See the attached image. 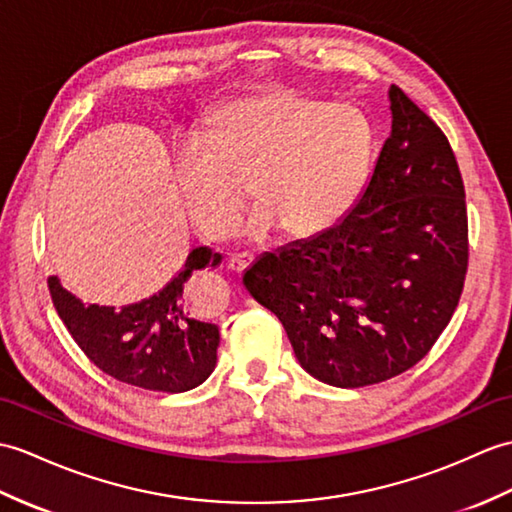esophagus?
<instances>
[{
	"instance_id": "esophagus-1",
	"label": "esophagus",
	"mask_w": 512,
	"mask_h": 512,
	"mask_svg": "<svg viewBox=\"0 0 512 512\" xmlns=\"http://www.w3.org/2000/svg\"><path fill=\"white\" fill-rule=\"evenodd\" d=\"M251 264H253V257L242 253V255H231L229 261H227V268L233 270V272H237V275H240V272H244Z\"/></svg>"
}]
</instances>
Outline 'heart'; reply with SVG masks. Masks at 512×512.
Here are the masks:
<instances>
[{"instance_id": "heart-1", "label": "heart", "mask_w": 512, "mask_h": 512, "mask_svg": "<svg viewBox=\"0 0 512 512\" xmlns=\"http://www.w3.org/2000/svg\"><path fill=\"white\" fill-rule=\"evenodd\" d=\"M375 133L349 104H329L290 87H266L209 117L207 139L192 137L174 157L187 218L216 240L246 200V240L283 227L290 237L329 231L358 202L371 168Z\"/></svg>"}]
</instances>
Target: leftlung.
<instances>
[{
	"label": "left lung",
	"mask_w": 512,
	"mask_h": 512,
	"mask_svg": "<svg viewBox=\"0 0 512 512\" xmlns=\"http://www.w3.org/2000/svg\"><path fill=\"white\" fill-rule=\"evenodd\" d=\"M390 137L355 207L329 231L244 272L318 382L360 388L408 371L454 316L467 275V205L443 130L392 85Z\"/></svg>",
	"instance_id": "left-lung-1"
}]
</instances>
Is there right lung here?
Wrapping results in <instances>:
<instances>
[{
    "label": "right lung",
    "instance_id": "1",
    "mask_svg": "<svg viewBox=\"0 0 512 512\" xmlns=\"http://www.w3.org/2000/svg\"><path fill=\"white\" fill-rule=\"evenodd\" d=\"M220 259L207 246L192 248L159 292L120 310L82 303L58 277L47 285L71 338L100 371L117 382L174 395L200 386L216 368L220 331L189 312L187 281L196 270L216 268Z\"/></svg>",
    "mask_w": 512,
    "mask_h": 512
}]
</instances>
